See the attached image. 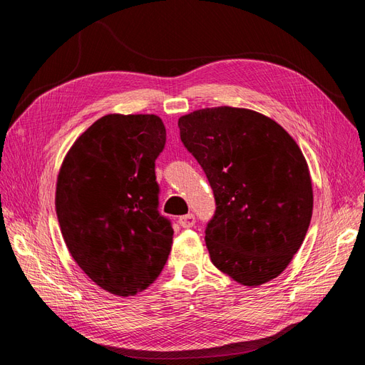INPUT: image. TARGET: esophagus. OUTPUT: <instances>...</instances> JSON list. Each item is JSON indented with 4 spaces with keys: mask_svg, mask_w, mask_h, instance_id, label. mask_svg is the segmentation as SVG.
<instances>
[{
    "mask_svg": "<svg viewBox=\"0 0 365 365\" xmlns=\"http://www.w3.org/2000/svg\"><path fill=\"white\" fill-rule=\"evenodd\" d=\"M178 222H180V225H181L182 228H190V227H193V225H195V222H196V219H195V215L189 213V215H184V216H180V219H178Z\"/></svg>",
    "mask_w": 365,
    "mask_h": 365,
    "instance_id": "1",
    "label": "esophagus"
}]
</instances>
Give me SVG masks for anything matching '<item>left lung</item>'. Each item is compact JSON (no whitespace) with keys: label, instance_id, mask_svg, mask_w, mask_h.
<instances>
[{"label":"left lung","instance_id":"left-lung-1","mask_svg":"<svg viewBox=\"0 0 365 365\" xmlns=\"http://www.w3.org/2000/svg\"><path fill=\"white\" fill-rule=\"evenodd\" d=\"M180 135L212 185L205 228L215 267L245 286L286 269L311 224L314 193L303 152L277 121L245 108L197 109Z\"/></svg>","mask_w":365,"mask_h":365}]
</instances>
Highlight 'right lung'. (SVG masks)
<instances>
[{"label": "right lung", "mask_w": 365, "mask_h": 365, "mask_svg": "<svg viewBox=\"0 0 365 365\" xmlns=\"http://www.w3.org/2000/svg\"><path fill=\"white\" fill-rule=\"evenodd\" d=\"M165 145L153 114H108L74 141L56 182V215L71 257L102 289H146L172 248L170 220L158 213L155 160Z\"/></svg>", "instance_id": "obj_1"}]
</instances>
